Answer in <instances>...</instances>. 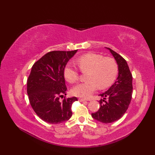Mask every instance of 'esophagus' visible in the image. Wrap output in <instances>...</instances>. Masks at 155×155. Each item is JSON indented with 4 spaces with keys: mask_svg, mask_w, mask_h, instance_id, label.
I'll list each match as a JSON object with an SVG mask.
<instances>
[{
    "mask_svg": "<svg viewBox=\"0 0 155 155\" xmlns=\"http://www.w3.org/2000/svg\"><path fill=\"white\" fill-rule=\"evenodd\" d=\"M78 101H79L80 102H84V101H87L85 99H84V98H78Z\"/></svg>",
    "mask_w": 155,
    "mask_h": 155,
    "instance_id": "obj_1",
    "label": "esophagus"
}]
</instances>
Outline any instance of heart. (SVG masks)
Instances as JSON below:
<instances>
[{
	"label": "heart",
	"instance_id": "b5f03b06",
	"mask_svg": "<svg viewBox=\"0 0 155 155\" xmlns=\"http://www.w3.org/2000/svg\"><path fill=\"white\" fill-rule=\"evenodd\" d=\"M77 63L83 72H88L87 81L78 84L72 88V93L78 97L89 98L98 87L101 89L107 88L114 81L118 74V64L114 58L103 55L88 53L77 59ZM65 79L71 83L78 79L79 73L71 64L65 66L63 71Z\"/></svg>",
	"mask_w": 155,
	"mask_h": 155
}]
</instances>
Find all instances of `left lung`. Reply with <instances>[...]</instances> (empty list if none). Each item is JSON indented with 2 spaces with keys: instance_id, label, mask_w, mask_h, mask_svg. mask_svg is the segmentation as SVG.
Listing matches in <instances>:
<instances>
[{
  "instance_id": "obj_1",
  "label": "left lung",
  "mask_w": 155,
  "mask_h": 155,
  "mask_svg": "<svg viewBox=\"0 0 155 155\" xmlns=\"http://www.w3.org/2000/svg\"><path fill=\"white\" fill-rule=\"evenodd\" d=\"M107 48L117 61L118 77L109 89L99 94L103 98L98 101L101 107L91 116L101 123H110L120 119L128 109L132 98L133 77L125 59L110 48Z\"/></svg>"
}]
</instances>
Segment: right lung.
Segmentation results:
<instances>
[{
  "mask_svg": "<svg viewBox=\"0 0 155 155\" xmlns=\"http://www.w3.org/2000/svg\"><path fill=\"white\" fill-rule=\"evenodd\" d=\"M77 52L51 51L32 66L27 80L29 102L35 113L48 123H63L72 116V104L77 98H59L67 90L64 68Z\"/></svg>",
  "mask_w": 155,
  "mask_h": 155,
  "instance_id": "right-lung-1",
  "label": "right lung"
}]
</instances>
